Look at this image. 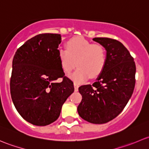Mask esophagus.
Returning a JSON list of instances; mask_svg holds the SVG:
<instances>
[{
	"label": "esophagus",
	"instance_id": "34e87169",
	"mask_svg": "<svg viewBox=\"0 0 149 149\" xmlns=\"http://www.w3.org/2000/svg\"><path fill=\"white\" fill-rule=\"evenodd\" d=\"M74 88H75V91H77L79 90V84H74Z\"/></svg>",
	"mask_w": 149,
	"mask_h": 149
}]
</instances>
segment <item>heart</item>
Instances as JSON below:
<instances>
[{"mask_svg":"<svg viewBox=\"0 0 149 149\" xmlns=\"http://www.w3.org/2000/svg\"><path fill=\"white\" fill-rule=\"evenodd\" d=\"M61 67L65 73H69L77 64L78 68L69 74V78L76 84H81L91 78L98 76L106 65V49L102 45L94 44L81 37L70 39L67 49L58 50Z\"/></svg>","mask_w":149,"mask_h":149,"instance_id":"1","label":"heart"}]
</instances>
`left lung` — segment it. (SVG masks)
Here are the masks:
<instances>
[{
	"instance_id": "obj_1",
	"label": "left lung",
	"mask_w": 149,
	"mask_h": 149,
	"mask_svg": "<svg viewBox=\"0 0 149 149\" xmlns=\"http://www.w3.org/2000/svg\"><path fill=\"white\" fill-rule=\"evenodd\" d=\"M93 40L106 49V65L92 85L79 88L82 100L77 110L88 123L104 124L116 118L131 97L136 84V64L120 42L107 37Z\"/></svg>"
}]
</instances>
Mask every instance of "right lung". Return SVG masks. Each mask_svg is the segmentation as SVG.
<instances>
[{
  "mask_svg": "<svg viewBox=\"0 0 149 149\" xmlns=\"http://www.w3.org/2000/svg\"><path fill=\"white\" fill-rule=\"evenodd\" d=\"M58 34H41L16 50L10 82L12 101L28 123L45 126L59 118L63 104L74 91L73 83L61 67ZM62 77L61 83L56 81Z\"/></svg>",
  "mask_w": 149,
  "mask_h": 149,
  "instance_id": "add662e5",
  "label": "right lung"
}]
</instances>
